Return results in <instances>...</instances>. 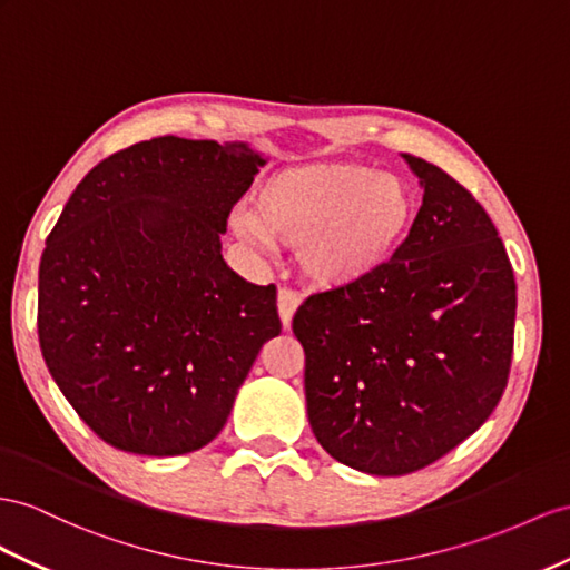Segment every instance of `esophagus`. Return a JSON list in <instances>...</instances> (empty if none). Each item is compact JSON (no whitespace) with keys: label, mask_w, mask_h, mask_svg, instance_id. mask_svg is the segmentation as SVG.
<instances>
[{"label":"esophagus","mask_w":570,"mask_h":570,"mask_svg":"<svg viewBox=\"0 0 570 570\" xmlns=\"http://www.w3.org/2000/svg\"><path fill=\"white\" fill-rule=\"evenodd\" d=\"M301 296L294 288H279V296H276V308H279V317L284 330L291 327V320H294V313L298 311Z\"/></svg>","instance_id":"1"}]
</instances>
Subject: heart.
I'll return each instance as SVG.
<instances>
[{"mask_svg":"<svg viewBox=\"0 0 570 570\" xmlns=\"http://www.w3.org/2000/svg\"><path fill=\"white\" fill-rule=\"evenodd\" d=\"M414 214L402 178L348 160L276 173L253 204L255 228L272 243L301 245V269L320 286H348L381 269Z\"/></svg>","mask_w":570,"mask_h":570,"instance_id":"1","label":"heart"}]
</instances>
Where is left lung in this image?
<instances>
[{"label": "left lung", "mask_w": 570, "mask_h": 570, "mask_svg": "<svg viewBox=\"0 0 570 570\" xmlns=\"http://www.w3.org/2000/svg\"><path fill=\"white\" fill-rule=\"evenodd\" d=\"M424 187L410 236L363 282L303 301L311 429L358 472L424 470L472 435L508 385L515 276L466 187L402 154Z\"/></svg>", "instance_id": "obj_1"}]
</instances>
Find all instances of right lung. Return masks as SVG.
I'll return each instance as SVG.
<instances>
[{"mask_svg": "<svg viewBox=\"0 0 570 570\" xmlns=\"http://www.w3.org/2000/svg\"><path fill=\"white\" fill-rule=\"evenodd\" d=\"M265 158L245 144L156 137L100 160L71 193L38 272V342L100 441L168 458L207 445L262 344L276 288L222 257L230 209Z\"/></svg>", "mask_w": 570, "mask_h": 570, "instance_id": "1", "label": "right lung"}]
</instances>
